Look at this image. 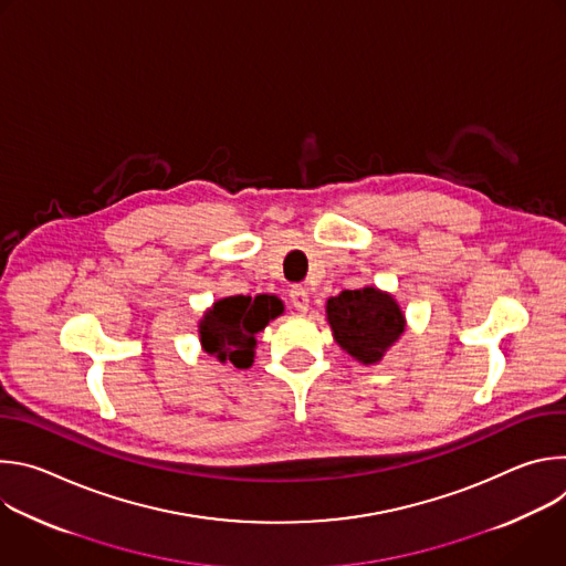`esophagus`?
<instances>
[{"mask_svg": "<svg viewBox=\"0 0 566 566\" xmlns=\"http://www.w3.org/2000/svg\"><path fill=\"white\" fill-rule=\"evenodd\" d=\"M289 297H291V304L295 306V311H300V313H306V311H308V293H306V289L293 286L291 293H289Z\"/></svg>", "mask_w": 566, "mask_h": 566, "instance_id": "obj_1", "label": "esophagus"}]
</instances>
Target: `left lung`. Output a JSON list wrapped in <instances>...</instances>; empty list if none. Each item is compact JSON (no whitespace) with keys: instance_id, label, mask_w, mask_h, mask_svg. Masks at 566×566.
<instances>
[{"instance_id":"8db88e82","label":"left lung","mask_w":566,"mask_h":566,"mask_svg":"<svg viewBox=\"0 0 566 566\" xmlns=\"http://www.w3.org/2000/svg\"><path fill=\"white\" fill-rule=\"evenodd\" d=\"M327 322L338 347L360 365H378L408 327L396 297L376 286L329 297Z\"/></svg>"}]
</instances>
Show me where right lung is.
Here are the masks:
<instances>
[{
  "instance_id": "obj_1",
  "label": "right lung",
  "mask_w": 566,
  "mask_h": 566,
  "mask_svg": "<svg viewBox=\"0 0 566 566\" xmlns=\"http://www.w3.org/2000/svg\"><path fill=\"white\" fill-rule=\"evenodd\" d=\"M284 313L277 295L262 293L230 295L217 300L199 319L201 349L219 363H232L237 369H249L255 360L258 332H264L271 319Z\"/></svg>"
}]
</instances>
